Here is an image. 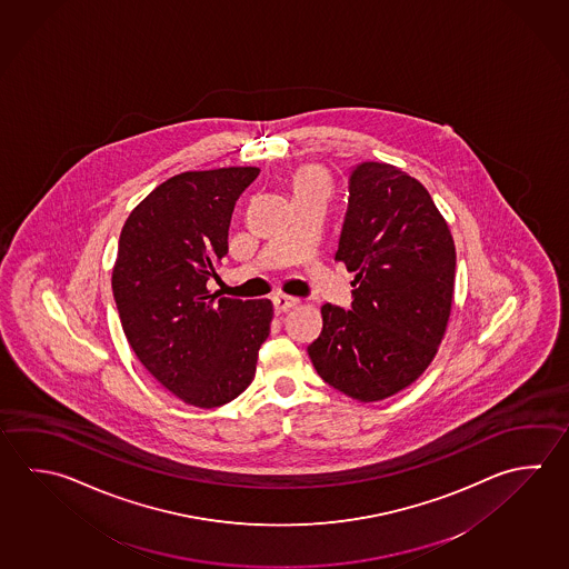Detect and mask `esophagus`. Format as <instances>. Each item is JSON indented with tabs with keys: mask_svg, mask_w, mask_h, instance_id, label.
I'll use <instances>...</instances> for the list:
<instances>
[{
	"mask_svg": "<svg viewBox=\"0 0 569 569\" xmlns=\"http://www.w3.org/2000/svg\"><path fill=\"white\" fill-rule=\"evenodd\" d=\"M272 300H274V309H277V312H284V310L292 309V307H297L300 302L297 297H289V295H277Z\"/></svg>",
	"mask_w": 569,
	"mask_h": 569,
	"instance_id": "34e87169",
	"label": "esophagus"
}]
</instances>
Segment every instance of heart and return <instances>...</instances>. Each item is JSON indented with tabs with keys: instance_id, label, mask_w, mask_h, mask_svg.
<instances>
[{
	"instance_id": "heart-1",
	"label": "heart",
	"mask_w": 569,
	"mask_h": 569,
	"mask_svg": "<svg viewBox=\"0 0 569 569\" xmlns=\"http://www.w3.org/2000/svg\"><path fill=\"white\" fill-rule=\"evenodd\" d=\"M302 188H327L329 190V178L319 168H302L299 174L295 176V190Z\"/></svg>"
}]
</instances>
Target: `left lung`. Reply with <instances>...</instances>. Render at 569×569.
Masks as SVG:
<instances>
[{
  "label": "left lung",
  "instance_id": "1",
  "mask_svg": "<svg viewBox=\"0 0 569 569\" xmlns=\"http://www.w3.org/2000/svg\"><path fill=\"white\" fill-rule=\"evenodd\" d=\"M335 260L355 272L352 310L322 305L309 357L325 382L361 403L413 385L443 341L455 242L427 188L393 164L357 166Z\"/></svg>",
  "mask_w": 569,
  "mask_h": 569
}]
</instances>
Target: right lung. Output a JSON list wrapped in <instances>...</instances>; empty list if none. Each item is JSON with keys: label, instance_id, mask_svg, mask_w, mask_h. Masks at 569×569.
I'll use <instances>...</instances> for the list:
<instances>
[{"label": "right lung", "instance_id": "obj_1", "mask_svg": "<svg viewBox=\"0 0 569 569\" xmlns=\"http://www.w3.org/2000/svg\"><path fill=\"white\" fill-rule=\"evenodd\" d=\"M259 172L172 176L120 232L112 290L126 339L156 381L200 409L227 405L252 382L274 315L269 299H218L207 287L227 257L238 197Z\"/></svg>", "mask_w": 569, "mask_h": 569}]
</instances>
